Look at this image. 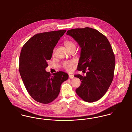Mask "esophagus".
<instances>
[{
    "label": "esophagus",
    "mask_w": 132,
    "mask_h": 132,
    "mask_svg": "<svg viewBox=\"0 0 132 132\" xmlns=\"http://www.w3.org/2000/svg\"><path fill=\"white\" fill-rule=\"evenodd\" d=\"M69 77L70 79H73L74 78V76L73 75H71V74H69Z\"/></svg>",
    "instance_id": "34e87169"
}]
</instances>
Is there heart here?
<instances>
[{
  "label": "heart",
  "instance_id": "b5f03b06",
  "mask_svg": "<svg viewBox=\"0 0 132 132\" xmlns=\"http://www.w3.org/2000/svg\"><path fill=\"white\" fill-rule=\"evenodd\" d=\"M64 44L68 50H70L72 48H75L76 45L75 43L71 40H66L64 41ZM75 63L74 61H65L63 63V68L68 71H71L73 68V65Z\"/></svg>",
  "mask_w": 132,
  "mask_h": 132
}]
</instances>
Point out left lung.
Wrapping results in <instances>:
<instances>
[{"instance_id":"left-lung-1","label":"left lung","mask_w":132,"mask_h":132,"mask_svg":"<svg viewBox=\"0 0 132 132\" xmlns=\"http://www.w3.org/2000/svg\"><path fill=\"white\" fill-rule=\"evenodd\" d=\"M72 37L81 48L77 70L86 75H75L81 80L76 92L84 101L92 103L102 97L113 80L115 64L111 46L104 35L89 27L69 30Z\"/></svg>"}]
</instances>
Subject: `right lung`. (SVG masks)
Instances as JSON below:
<instances>
[{"mask_svg":"<svg viewBox=\"0 0 132 132\" xmlns=\"http://www.w3.org/2000/svg\"><path fill=\"white\" fill-rule=\"evenodd\" d=\"M66 30L38 34L23 46L19 57V72L30 95L37 102L48 104L58 96L67 73L59 71L52 75L46 71L53 51Z\"/></svg>","mask_w":132,"mask_h":132,"instance_id":"obj_1","label":"right lung"}]
</instances>
